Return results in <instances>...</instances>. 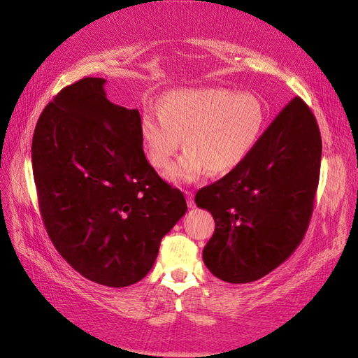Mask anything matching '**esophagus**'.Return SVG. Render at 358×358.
Instances as JSON below:
<instances>
[{"label": "esophagus", "instance_id": "esophagus-1", "mask_svg": "<svg viewBox=\"0 0 358 358\" xmlns=\"http://www.w3.org/2000/svg\"><path fill=\"white\" fill-rule=\"evenodd\" d=\"M187 194V203H188V208L192 209L194 206H196V203H194V194L191 191H185Z\"/></svg>", "mask_w": 358, "mask_h": 358}]
</instances>
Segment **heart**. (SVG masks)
<instances>
[{
	"mask_svg": "<svg viewBox=\"0 0 358 358\" xmlns=\"http://www.w3.org/2000/svg\"><path fill=\"white\" fill-rule=\"evenodd\" d=\"M266 128L255 95L234 91L183 90L169 94L142 116L140 134L149 161L166 169L182 146L187 152L167 171L173 182H194L206 171H231L252 154Z\"/></svg>",
	"mask_w": 358,
	"mask_h": 358,
	"instance_id": "b5f03b06",
	"label": "heart"
}]
</instances>
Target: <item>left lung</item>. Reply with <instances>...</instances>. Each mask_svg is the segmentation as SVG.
<instances>
[{"mask_svg":"<svg viewBox=\"0 0 358 358\" xmlns=\"http://www.w3.org/2000/svg\"><path fill=\"white\" fill-rule=\"evenodd\" d=\"M317 119L299 96L267 127L241 166L199 189L215 220L203 262L224 282L266 276L296 251L315 203L321 166Z\"/></svg>","mask_w":358,"mask_h":358,"instance_id":"obj_1","label":"left lung"}]
</instances>
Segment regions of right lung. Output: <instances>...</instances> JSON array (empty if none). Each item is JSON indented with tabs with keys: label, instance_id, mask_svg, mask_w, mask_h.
Returning a JSON list of instances; mask_svg holds the SVG:
<instances>
[{
	"label": "right lung",
	"instance_id": "add662e5",
	"mask_svg": "<svg viewBox=\"0 0 358 358\" xmlns=\"http://www.w3.org/2000/svg\"><path fill=\"white\" fill-rule=\"evenodd\" d=\"M104 83L80 79L45 107L32 173L57 251L86 279L122 288L149 273L187 201L148 162L138 110L110 103Z\"/></svg>",
	"mask_w": 358,
	"mask_h": 358
}]
</instances>
